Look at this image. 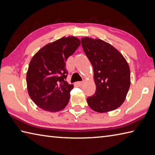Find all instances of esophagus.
Masks as SVG:
<instances>
[{
  "mask_svg": "<svg viewBox=\"0 0 155 155\" xmlns=\"http://www.w3.org/2000/svg\"><path fill=\"white\" fill-rule=\"evenodd\" d=\"M83 83H84L83 81H78V82H77V83H76L75 84L77 87H81V86H82V85H83Z\"/></svg>",
  "mask_w": 155,
  "mask_h": 155,
  "instance_id": "esophagus-1",
  "label": "esophagus"
}]
</instances>
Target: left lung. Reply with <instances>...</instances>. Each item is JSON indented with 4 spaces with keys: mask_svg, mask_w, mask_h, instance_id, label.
<instances>
[{
    "mask_svg": "<svg viewBox=\"0 0 155 155\" xmlns=\"http://www.w3.org/2000/svg\"><path fill=\"white\" fill-rule=\"evenodd\" d=\"M81 44L93 65L96 91L87 98L93 110L107 113L123 103L130 84L127 62L119 52L101 39L83 38Z\"/></svg>",
    "mask_w": 155,
    "mask_h": 155,
    "instance_id": "left-lung-1",
    "label": "left lung"
}]
</instances>
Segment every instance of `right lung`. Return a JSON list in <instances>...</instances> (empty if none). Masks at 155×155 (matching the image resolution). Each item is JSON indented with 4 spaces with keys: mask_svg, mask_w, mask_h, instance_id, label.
<instances>
[{
    "mask_svg": "<svg viewBox=\"0 0 155 155\" xmlns=\"http://www.w3.org/2000/svg\"><path fill=\"white\" fill-rule=\"evenodd\" d=\"M80 45L77 38L62 37L45 46L31 59L27 74V89L39 108L57 112L67 105L74 86L66 81V62Z\"/></svg>",
    "mask_w": 155,
    "mask_h": 155,
    "instance_id": "1",
    "label": "right lung"
}]
</instances>
